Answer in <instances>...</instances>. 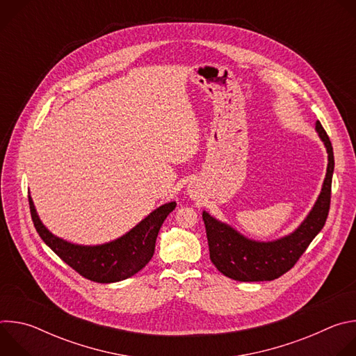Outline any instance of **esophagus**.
Listing matches in <instances>:
<instances>
[{
	"mask_svg": "<svg viewBox=\"0 0 356 356\" xmlns=\"http://www.w3.org/2000/svg\"><path fill=\"white\" fill-rule=\"evenodd\" d=\"M190 194H191V197H194V191L193 190H190Z\"/></svg>",
	"mask_w": 356,
	"mask_h": 356,
	"instance_id": "34e87169",
	"label": "esophagus"
}]
</instances>
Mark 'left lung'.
<instances>
[{"mask_svg": "<svg viewBox=\"0 0 356 356\" xmlns=\"http://www.w3.org/2000/svg\"><path fill=\"white\" fill-rule=\"evenodd\" d=\"M316 129L327 147V175L313 210L293 234L273 242H257L245 238L229 225L217 221L209 213H202L210 259L224 276L238 282L275 280L297 264L316 235L323 229L331 202L334 152L320 121L316 122Z\"/></svg>", "mask_w": 356, "mask_h": 356, "instance_id": "1", "label": "left lung"}]
</instances>
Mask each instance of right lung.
Segmentation results:
<instances>
[{
	"instance_id": "add662e5",
	"label": "right lung",
	"mask_w": 356,
	"mask_h": 356,
	"mask_svg": "<svg viewBox=\"0 0 356 356\" xmlns=\"http://www.w3.org/2000/svg\"><path fill=\"white\" fill-rule=\"evenodd\" d=\"M29 209L39 236L65 264L88 280L113 283L134 276L147 265L155 253L159 229L176 209V202L161 206L124 236L97 246L74 245L50 234L40 222L31 197Z\"/></svg>"
}]
</instances>
